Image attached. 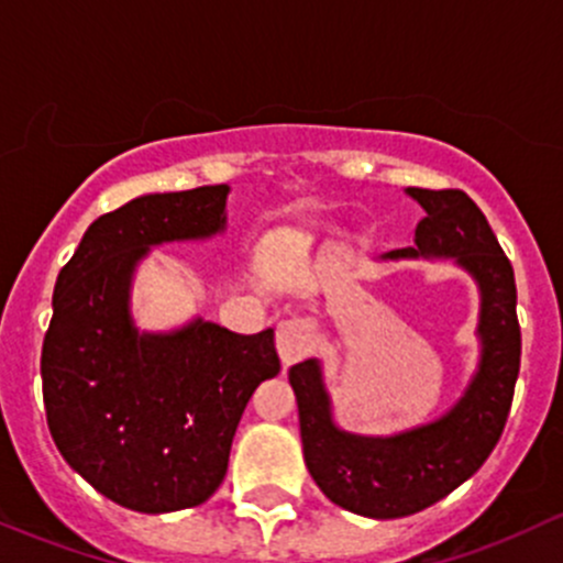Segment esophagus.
I'll return each instance as SVG.
<instances>
[{
    "label": "esophagus",
    "instance_id": "1",
    "mask_svg": "<svg viewBox=\"0 0 563 563\" xmlns=\"http://www.w3.org/2000/svg\"><path fill=\"white\" fill-rule=\"evenodd\" d=\"M317 344L314 324L306 320H287L276 328V350L284 366H292V363L303 361L311 355Z\"/></svg>",
    "mask_w": 563,
    "mask_h": 563
}]
</instances>
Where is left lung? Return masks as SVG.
<instances>
[{
  "instance_id": "left-lung-1",
  "label": "left lung",
  "mask_w": 563,
  "mask_h": 563,
  "mask_svg": "<svg viewBox=\"0 0 563 563\" xmlns=\"http://www.w3.org/2000/svg\"><path fill=\"white\" fill-rule=\"evenodd\" d=\"M407 195L426 211L415 246L382 260L453 257L479 287L483 355L466 393L426 426L393 437H357L333 422L320 363L289 368L309 474L333 504L379 520L431 507L488 461L507 426L520 371L515 274L485 213L461 189L409 187Z\"/></svg>"
}]
</instances>
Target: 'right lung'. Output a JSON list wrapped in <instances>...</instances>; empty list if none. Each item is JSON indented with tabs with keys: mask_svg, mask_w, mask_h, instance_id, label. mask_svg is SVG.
Listing matches in <instances>:
<instances>
[{
	"mask_svg": "<svg viewBox=\"0 0 563 563\" xmlns=\"http://www.w3.org/2000/svg\"><path fill=\"white\" fill-rule=\"evenodd\" d=\"M228 184L143 195L86 230L54 287L40 374L51 437L95 490L135 512L197 507L222 485L260 382L279 374L274 330L206 320L141 333L130 287L148 249L224 230Z\"/></svg>",
	"mask_w": 563,
	"mask_h": 563,
	"instance_id": "add662e5",
	"label": "right lung"
}]
</instances>
